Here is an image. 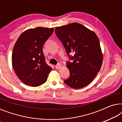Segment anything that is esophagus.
<instances>
[{
	"instance_id": "obj_1",
	"label": "esophagus",
	"mask_w": 122,
	"mask_h": 122,
	"mask_svg": "<svg viewBox=\"0 0 122 122\" xmlns=\"http://www.w3.org/2000/svg\"><path fill=\"white\" fill-rule=\"evenodd\" d=\"M61 64H58L57 65H56V69H59V68H61Z\"/></svg>"
}]
</instances>
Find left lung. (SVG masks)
Returning a JSON list of instances; mask_svg holds the SVG:
<instances>
[{"label":"left lung","mask_w":122,"mask_h":122,"mask_svg":"<svg viewBox=\"0 0 122 122\" xmlns=\"http://www.w3.org/2000/svg\"><path fill=\"white\" fill-rule=\"evenodd\" d=\"M55 31L70 59L73 60L66 63L71 76L64 83L74 89L85 87L93 81L103 63L98 37L94 31L78 23L57 26ZM70 53L74 56H69Z\"/></svg>","instance_id":"left-lung-1"}]
</instances>
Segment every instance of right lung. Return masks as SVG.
I'll use <instances>...</instances> for the list:
<instances>
[{
    "mask_svg": "<svg viewBox=\"0 0 122 122\" xmlns=\"http://www.w3.org/2000/svg\"><path fill=\"white\" fill-rule=\"evenodd\" d=\"M54 28L36 27L25 30L16 41L12 52V66L25 85L38 86L46 81L52 70L45 61L43 46Z\"/></svg>",
    "mask_w": 122,
    "mask_h": 122,
    "instance_id": "add662e5",
    "label": "right lung"
}]
</instances>
